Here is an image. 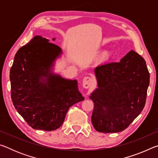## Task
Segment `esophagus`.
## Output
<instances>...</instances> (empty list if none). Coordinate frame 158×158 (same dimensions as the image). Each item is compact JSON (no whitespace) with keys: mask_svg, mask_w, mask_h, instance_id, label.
<instances>
[{"mask_svg":"<svg viewBox=\"0 0 158 158\" xmlns=\"http://www.w3.org/2000/svg\"><path fill=\"white\" fill-rule=\"evenodd\" d=\"M93 81V79L90 77H85L84 79H83V87L85 88V89H89Z\"/></svg>","mask_w":158,"mask_h":158,"instance_id":"esophagus-1","label":"esophagus"}]
</instances>
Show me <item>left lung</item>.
Here are the masks:
<instances>
[{
    "instance_id": "left-lung-1",
    "label": "left lung",
    "mask_w": 158,
    "mask_h": 158,
    "mask_svg": "<svg viewBox=\"0 0 158 158\" xmlns=\"http://www.w3.org/2000/svg\"><path fill=\"white\" fill-rule=\"evenodd\" d=\"M95 73L98 89L90 96L93 127L104 133L122 132L145 106L150 82L146 61L132 50L119 62L98 66Z\"/></svg>"
}]
</instances>
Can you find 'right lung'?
<instances>
[{"mask_svg":"<svg viewBox=\"0 0 158 158\" xmlns=\"http://www.w3.org/2000/svg\"><path fill=\"white\" fill-rule=\"evenodd\" d=\"M61 53L58 45L37 35L15 54L10 73L12 101L35 130L58 129L69 107L84 100L77 80L51 73V66Z\"/></svg>","mask_w":158,"mask_h":158,"instance_id":"right-lung-1","label":"right lung"}]
</instances>
